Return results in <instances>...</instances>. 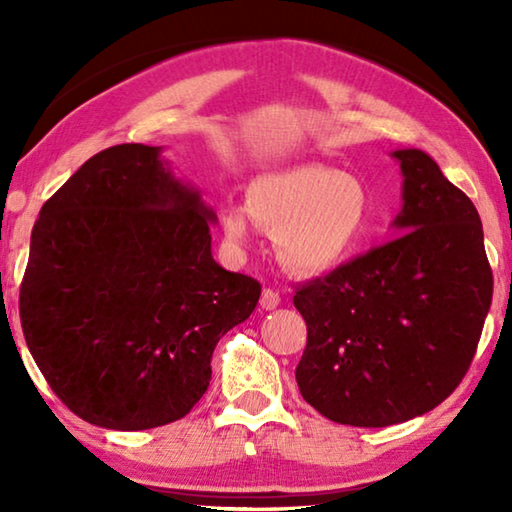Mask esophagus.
Listing matches in <instances>:
<instances>
[{
	"label": "esophagus",
	"instance_id": "1",
	"mask_svg": "<svg viewBox=\"0 0 512 512\" xmlns=\"http://www.w3.org/2000/svg\"><path fill=\"white\" fill-rule=\"evenodd\" d=\"M259 305H262V309H266V311L280 307V293H277L275 289H264Z\"/></svg>",
	"mask_w": 512,
	"mask_h": 512
}]
</instances>
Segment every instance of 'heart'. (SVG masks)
Masks as SVG:
<instances>
[{
    "label": "heart",
    "instance_id": "1",
    "mask_svg": "<svg viewBox=\"0 0 512 512\" xmlns=\"http://www.w3.org/2000/svg\"><path fill=\"white\" fill-rule=\"evenodd\" d=\"M228 244L244 248L253 221L275 239V253L293 273L327 271L366 241L372 225L370 189L359 176L325 164L259 173L246 187V205L219 210Z\"/></svg>",
    "mask_w": 512,
    "mask_h": 512
}]
</instances>
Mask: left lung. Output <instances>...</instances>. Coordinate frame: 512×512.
I'll list each match as a JSON object with an SVG mask.
<instances>
[{"label":"left lung","instance_id":"1","mask_svg":"<svg viewBox=\"0 0 512 512\" xmlns=\"http://www.w3.org/2000/svg\"><path fill=\"white\" fill-rule=\"evenodd\" d=\"M400 162V237L296 291L305 402L352 427L400 424L447 400L474 359L492 271L474 203L420 149Z\"/></svg>","mask_w":512,"mask_h":512}]
</instances>
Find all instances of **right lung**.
<instances>
[{
  "label": "right lung",
  "instance_id": "1",
  "mask_svg": "<svg viewBox=\"0 0 512 512\" xmlns=\"http://www.w3.org/2000/svg\"><path fill=\"white\" fill-rule=\"evenodd\" d=\"M160 146L90 158L42 205L20 287L29 352L85 422L142 431L192 411L212 352L262 287L214 262V212Z\"/></svg>",
  "mask_w": 512,
  "mask_h": 512
}]
</instances>
